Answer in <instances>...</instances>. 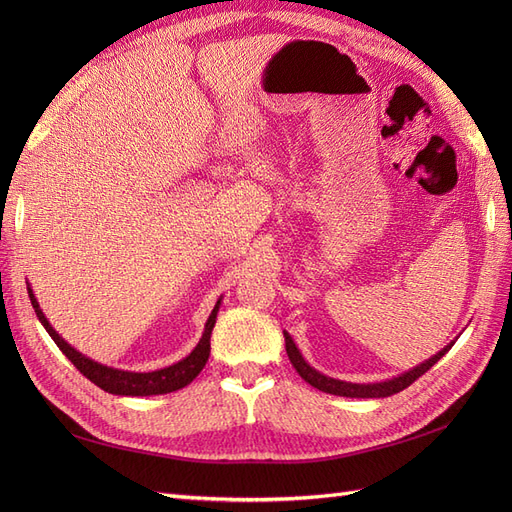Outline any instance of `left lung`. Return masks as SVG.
Masks as SVG:
<instances>
[{
  "instance_id": "1",
  "label": "left lung",
  "mask_w": 512,
  "mask_h": 512,
  "mask_svg": "<svg viewBox=\"0 0 512 512\" xmlns=\"http://www.w3.org/2000/svg\"><path fill=\"white\" fill-rule=\"evenodd\" d=\"M284 337H286V352H288V359H290V363H292V367L299 371V376L307 382V384H312L314 389H318V391H324V393H331V395H339V397H356V399H371V397H391V395H395V393H399V391H404V389H408V386L416 380V378H421L425 371H429L433 365H436L442 356L453 348V344H455V339L448 346H444L438 354H433L431 359H427L425 363H421V365H416V367H412V369H408V371H404V374H399V376H395V378H391V380H384V382H371V384H356V382H344V380H335V378H329V376H324V374H320L318 369H314L312 365H309L305 359H303V354L299 352V348H297V344L292 342V337L284 331Z\"/></svg>"
}]
</instances>
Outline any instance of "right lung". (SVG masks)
Returning a JSON list of instances; mask_svg holds the SVG:
<instances>
[{
  "mask_svg": "<svg viewBox=\"0 0 512 512\" xmlns=\"http://www.w3.org/2000/svg\"><path fill=\"white\" fill-rule=\"evenodd\" d=\"M29 292V301H32L36 316L42 322V327L46 329L53 337V342L59 346V350L64 352L68 359L72 361V365L81 371L85 378H89L96 386H100L102 391L113 393V395H123V397H149V395H164V393H173L188 386L200 371H203L209 352H211V331L215 327V318H218L222 299H218L215 303L213 312L205 324V333L200 337V342L196 344V348L181 359L175 365H168L164 369H156V371H123L117 367H108L102 365L89 356L81 354L76 348H72L64 337H61L53 327L51 322L46 320V316L42 314V309L38 305V299L34 297L32 286H27Z\"/></svg>",
  "mask_w": 512,
  "mask_h": 512,
  "instance_id": "add662e5",
  "label": "right lung"
}]
</instances>
